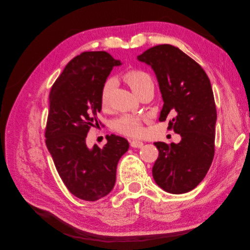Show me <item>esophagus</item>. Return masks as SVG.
<instances>
[{"instance_id":"obj_1","label":"esophagus","mask_w":250,"mask_h":250,"mask_svg":"<svg viewBox=\"0 0 250 250\" xmlns=\"http://www.w3.org/2000/svg\"><path fill=\"white\" fill-rule=\"evenodd\" d=\"M130 146L132 148H142L144 146V143L141 142V141H131Z\"/></svg>"}]
</instances>
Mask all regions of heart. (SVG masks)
I'll return each mask as SVG.
<instances>
[{
  "instance_id": "b5f03b06",
  "label": "heart",
  "mask_w": 250,
  "mask_h": 250,
  "mask_svg": "<svg viewBox=\"0 0 250 250\" xmlns=\"http://www.w3.org/2000/svg\"><path fill=\"white\" fill-rule=\"evenodd\" d=\"M123 78L127 82V84L133 90L134 94L138 93L144 85L147 84V83L152 82L151 81V78L149 77V75L140 70L128 71L124 74ZM110 88V82H106L101 90V105L103 108H106L108 106ZM112 128L113 130L121 134L132 138L141 137L144 132V128L142 126V118L134 115H128V113L127 115L121 116L120 118L113 121Z\"/></svg>"
}]
</instances>
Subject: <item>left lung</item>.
Returning <instances> with one entry per match:
<instances>
[{
  "label": "left lung",
  "mask_w": 250,
  "mask_h": 250,
  "mask_svg": "<svg viewBox=\"0 0 250 250\" xmlns=\"http://www.w3.org/2000/svg\"><path fill=\"white\" fill-rule=\"evenodd\" d=\"M155 73L163 97L160 121L180 134L178 144L156 142L158 157L152 168L157 186L171 194L197 187L213 162L217 111L210 81L202 67L171 44L150 48L138 56Z\"/></svg>",
  "instance_id": "obj_1"
}]
</instances>
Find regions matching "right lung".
<instances>
[{"mask_svg":"<svg viewBox=\"0 0 250 250\" xmlns=\"http://www.w3.org/2000/svg\"><path fill=\"white\" fill-rule=\"evenodd\" d=\"M121 64L105 51L83 52L65 65L49 96L47 148L67 190L86 201L111 192L118 163L129 148L116 134L107 135L103 148H88L85 141L89 128L98 124L105 81Z\"/></svg>","mask_w":250,"mask_h":250,"instance_id":"obj_1","label":"right lung"}]
</instances>
